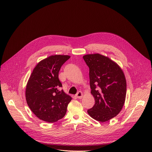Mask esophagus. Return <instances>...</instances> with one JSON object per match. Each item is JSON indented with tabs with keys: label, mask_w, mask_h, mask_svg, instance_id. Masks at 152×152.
Masks as SVG:
<instances>
[{
	"label": "esophagus",
	"mask_w": 152,
	"mask_h": 152,
	"mask_svg": "<svg viewBox=\"0 0 152 152\" xmlns=\"http://www.w3.org/2000/svg\"><path fill=\"white\" fill-rule=\"evenodd\" d=\"M76 96L77 99H82L83 96V93H82V91H78L77 93L76 94Z\"/></svg>",
	"instance_id": "obj_1"
}]
</instances>
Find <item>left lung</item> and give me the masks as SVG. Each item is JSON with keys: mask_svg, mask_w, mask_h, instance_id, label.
Wrapping results in <instances>:
<instances>
[{"mask_svg": "<svg viewBox=\"0 0 152 152\" xmlns=\"http://www.w3.org/2000/svg\"><path fill=\"white\" fill-rule=\"evenodd\" d=\"M83 58L90 69L91 93L95 99L88 114L97 121H107L117 115L124 104L125 76L118 65L107 56L95 53Z\"/></svg>", "mask_w": 152, "mask_h": 152, "instance_id": "obj_1", "label": "left lung"}]
</instances>
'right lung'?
Wrapping results in <instances>:
<instances>
[{
  "label": "right lung",
  "instance_id": "1",
  "mask_svg": "<svg viewBox=\"0 0 152 152\" xmlns=\"http://www.w3.org/2000/svg\"><path fill=\"white\" fill-rule=\"evenodd\" d=\"M70 58L55 55L39 62L28 80L26 88V102L32 113L40 120L56 122L66 115L72 97L59 90L58 78L61 66Z\"/></svg>",
  "mask_w": 152,
  "mask_h": 152
}]
</instances>
